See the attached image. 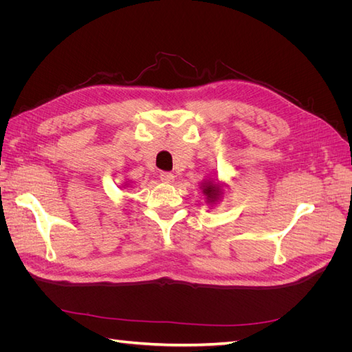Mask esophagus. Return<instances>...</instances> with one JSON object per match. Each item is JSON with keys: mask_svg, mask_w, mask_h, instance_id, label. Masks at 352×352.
<instances>
[{"mask_svg": "<svg viewBox=\"0 0 352 352\" xmlns=\"http://www.w3.org/2000/svg\"><path fill=\"white\" fill-rule=\"evenodd\" d=\"M160 179H162L164 184H172L175 180V176H173V173H170V172H162V173H160Z\"/></svg>", "mask_w": 352, "mask_h": 352, "instance_id": "34e87169", "label": "esophagus"}]
</instances>
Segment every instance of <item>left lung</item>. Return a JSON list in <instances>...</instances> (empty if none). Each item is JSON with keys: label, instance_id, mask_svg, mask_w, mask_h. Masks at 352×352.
Masks as SVG:
<instances>
[{"label": "left lung", "instance_id": "left-lung-1", "mask_svg": "<svg viewBox=\"0 0 352 352\" xmlns=\"http://www.w3.org/2000/svg\"><path fill=\"white\" fill-rule=\"evenodd\" d=\"M204 194L207 195L208 202H214L220 197L221 190H220V188L216 184L208 182L207 185H204Z\"/></svg>", "mask_w": 352, "mask_h": 352}]
</instances>
